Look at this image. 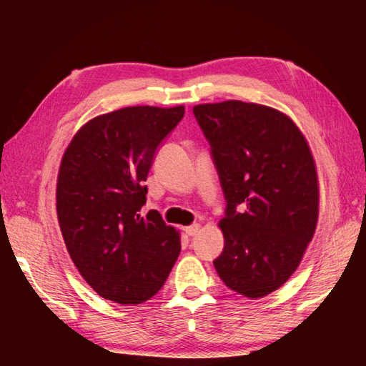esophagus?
<instances>
[{"mask_svg":"<svg viewBox=\"0 0 366 366\" xmlns=\"http://www.w3.org/2000/svg\"><path fill=\"white\" fill-rule=\"evenodd\" d=\"M199 228L201 227H199L198 223H193V224H190V227H185L184 231H185V234H187V236H197Z\"/></svg>","mask_w":366,"mask_h":366,"instance_id":"34e87169","label":"esophagus"}]
</instances>
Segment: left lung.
Returning <instances> with one entry per match:
<instances>
[{
	"label": "left lung",
	"instance_id": "8db88e82",
	"mask_svg": "<svg viewBox=\"0 0 366 366\" xmlns=\"http://www.w3.org/2000/svg\"><path fill=\"white\" fill-rule=\"evenodd\" d=\"M193 113L228 203L215 270L234 292L264 297L290 280L315 236L320 181L312 149L297 124L267 105L224 100Z\"/></svg>",
	"mask_w": 366,
	"mask_h": 366
}]
</instances>
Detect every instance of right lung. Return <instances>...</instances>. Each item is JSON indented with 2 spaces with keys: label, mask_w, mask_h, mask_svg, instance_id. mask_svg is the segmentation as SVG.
Returning <instances> with one entry per match:
<instances>
[{
  "label": "right lung",
  "mask_w": 366,
  "mask_h": 366,
  "mask_svg": "<svg viewBox=\"0 0 366 366\" xmlns=\"http://www.w3.org/2000/svg\"><path fill=\"white\" fill-rule=\"evenodd\" d=\"M184 105L126 107L89 119L61 159L56 214L69 254L100 297L149 300L165 285L181 236L157 211L142 215L155 149Z\"/></svg>",
  "instance_id": "1"
}]
</instances>
